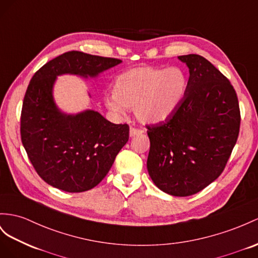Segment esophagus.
Instances as JSON below:
<instances>
[{
	"label": "esophagus",
	"mask_w": 258,
	"mask_h": 258,
	"mask_svg": "<svg viewBox=\"0 0 258 258\" xmlns=\"http://www.w3.org/2000/svg\"><path fill=\"white\" fill-rule=\"evenodd\" d=\"M143 133V130L141 128H136V127H131L130 130V136L133 137V136H136V135H140Z\"/></svg>",
	"instance_id": "34e87169"
}]
</instances>
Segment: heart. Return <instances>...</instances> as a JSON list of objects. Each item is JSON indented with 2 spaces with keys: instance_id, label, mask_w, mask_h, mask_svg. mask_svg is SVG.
<instances>
[{
  "instance_id": "b5f03b06",
  "label": "heart",
  "mask_w": 258,
  "mask_h": 258,
  "mask_svg": "<svg viewBox=\"0 0 258 258\" xmlns=\"http://www.w3.org/2000/svg\"><path fill=\"white\" fill-rule=\"evenodd\" d=\"M186 87V75L179 68H136L116 78L114 98L107 99L105 104L115 114H123L124 108L135 109L141 122L157 124L173 114Z\"/></svg>"
}]
</instances>
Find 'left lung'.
<instances>
[{
  "label": "left lung",
  "mask_w": 258,
  "mask_h": 258,
  "mask_svg": "<svg viewBox=\"0 0 258 258\" xmlns=\"http://www.w3.org/2000/svg\"><path fill=\"white\" fill-rule=\"evenodd\" d=\"M189 70L185 95L166 121L147 125V169L164 193L201 192L226 168L240 132L241 113L229 79L198 54L180 55Z\"/></svg>",
  "instance_id": "8db88e82"
}]
</instances>
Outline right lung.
I'll return each instance as SVG.
<instances>
[{"mask_svg":"<svg viewBox=\"0 0 258 258\" xmlns=\"http://www.w3.org/2000/svg\"><path fill=\"white\" fill-rule=\"evenodd\" d=\"M121 62L70 51L32 76L23 101L21 137L36 172L50 185L70 193L97 186L130 137L127 124L111 123L96 111L61 113L52 98L55 77L66 73L94 77Z\"/></svg>","mask_w":258,"mask_h":258,"instance_id":"add662e5","label":"right lung"}]
</instances>
